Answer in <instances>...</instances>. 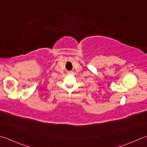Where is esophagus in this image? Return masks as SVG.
<instances>
[{
	"mask_svg": "<svg viewBox=\"0 0 147 147\" xmlns=\"http://www.w3.org/2000/svg\"><path fill=\"white\" fill-rule=\"evenodd\" d=\"M73 72H72V71H69V72H68V74H72Z\"/></svg>",
	"mask_w": 147,
	"mask_h": 147,
	"instance_id": "1",
	"label": "esophagus"
}]
</instances>
